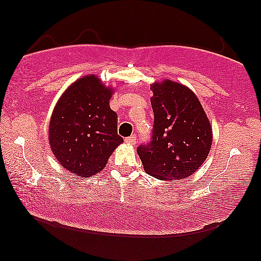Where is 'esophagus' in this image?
Returning <instances> with one entry per match:
<instances>
[{
  "label": "esophagus",
  "mask_w": 261,
  "mask_h": 261,
  "mask_svg": "<svg viewBox=\"0 0 261 261\" xmlns=\"http://www.w3.org/2000/svg\"><path fill=\"white\" fill-rule=\"evenodd\" d=\"M124 141H126L127 144H135V142H137V137L133 134V135H130V137L124 139Z\"/></svg>",
  "instance_id": "obj_1"
}]
</instances>
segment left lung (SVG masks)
<instances>
[{"instance_id": "1", "label": "left lung", "mask_w": 261, "mask_h": 261, "mask_svg": "<svg viewBox=\"0 0 261 261\" xmlns=\"http://www.w3.org/2000/svg\"><path fill=\"white\" fill-rule=\"evenodd\" d=\"M152 137L137 148L144 169L162 180L184 179L209 154L213 130L201 102L183 84L165 80L151 87Z\"/></svg>"}]
</instances>
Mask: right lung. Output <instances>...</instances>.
Instances as JSON below:
<instances>
[{"mask_svg":"<svg viewBox=\"0 0 261 261\" xmlns=\"http://www.w3.org/2000/svg\"><path fill=\"white\" fill-rule=\"evenodd\" d=\"M112 95V89L90 74L71 84L59 98L49 121L48 140L64 169L82 177L94 176L123 142L117 134V114L109 107Z\"/></svg>","mask_w":261,"mask_h":261,"instance_id":"1","label":"right lung"}]
</instances>
